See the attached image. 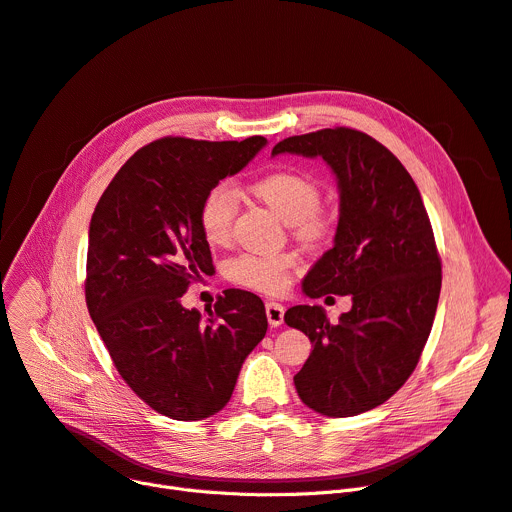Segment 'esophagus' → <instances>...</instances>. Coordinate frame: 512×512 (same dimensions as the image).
<instances>
[{"label": "esophagus", "mask_w": 512, "mask_h": 512, "mask_svg": "<svg viewBox=\"0 0 512 512\" xmlns=\"http://www.w3.org/2000/svg\"><path fill=\"white\" fill-rule=\"evenodd\" d=\"M265 315H267V321H270V326L278 328L284 321V307L276 301H267L265 303Z\"/></svg>", "instance_id": "esophagus-1"}]
</instances>
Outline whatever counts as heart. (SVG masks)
<instances>
[{
    "instance_id": "b5f03b06",
    "label": "heart",
    "mask_w": 512,
    "mask_h": 512,
    "mask_svg": "<svg viewBox=\"0 0 512 512\" xmlns=\"http://www.w3.org/2000/svg\"><path fill=\"white\" fill-rule=\"evenodd\" d=\"M251 191L284 222H288L299 238L315 242L328 234L330 220L319 207V184L301 172L280 170L261 176L251 184ZM238 211L236 191L228 182L211 186L203 195L197 220L203 238L209 245H226L232 236ZM297 265V255L282 253H242L228 261L226 276L230 282L263 294H280L290 284V274Z\"/></svg>"
}]
</instances>
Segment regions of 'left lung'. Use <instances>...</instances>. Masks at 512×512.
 <instances>
[{"instance_id": "1", "label": "left lung", "mask_w": 512, "mask_h": 512, "mask_svg": "<svg viewBox=\"0 0 512 512\" xmlns=\"http://www.w3.org/2000/svg\"><path fill=\"white\" fill-rule=\"evenodd\" d=\"M321 157L340 191L334 247L303 282L309 299L351 294L330 324L319 305L284 313L313 351L294 375L301 400L326 417L380 407L415 371L438 309L442 261L419 188L396 155L355 128H324L280 141L272 155Z\"/></svg>"}]
</instances>
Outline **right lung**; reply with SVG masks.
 Instances as JSON below:
<instances>
[{
    "label": "right lung",
    "mask_w": 512,
    "mask_h": 512,
    "mask_svg": "<svg viewBox=\"0 0 512 512\" xmlns=\"http://www.w3.org/2000/svg\"><path fill=\"white\" fill-rule=\"evenodd\" d=\"M267 141L157 139L105 188L89 226L85 297L122 380L178 421L226 407L238 371L263 340L253 292L230 288L203 317L184 309L188 284L213 272L197 211L211 186L245 168Z\"/></svg>",
    "instance_id": "add662e5"
}]
</instances>
